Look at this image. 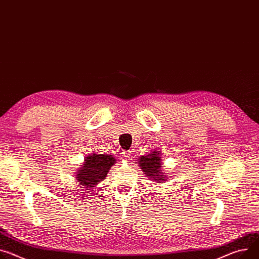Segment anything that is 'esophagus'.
I'll return each mask as SVG.
<instances>
[{"instance_id": "obj_1", "label": "esophagus", "mask_w": 259, "mask_h": 259, "mask_svg": "<svg viewBox=\"0 0 259 259\" xmlns=\"http://www.w3.org/2000/svg\"><path fill=\"white\" fill-rule=\"evenodd\" d=\"M134 156H135V153H134V151H132V150H125V151L123 152V157L125 158V160H127V161L133 160Z\"/></svg>"}]
</instances>
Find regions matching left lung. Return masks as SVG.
<instances>
[{
    "mask_svg": "<svg viewBox=\"0 0 259 259\" xmlns=\"http://www.w3.org/2000/svg\"><path fill=\"white\" fill-rule=\"evenodd\" d=\"M160 154L157 152H152V154L148 155V156H142L139 162H140V167L143 170V172L151 177V180H153V182H163V180L161 178V158H160ZM166 178V177H165Z\"/></svg>",
    "mask_w": 259,
    "mask_h": 259,
    "instance_id": "1",
    "label": "left lung"
}]
</instances>
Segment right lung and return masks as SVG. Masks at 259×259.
<instances>
[{
  "instance_id": "1",
  "label": "right lung",
  "mask_w": 259,
  "mask_h": 259,
  "mask_svg": "<svg viewBox=\"0 0 259 259\" xmlns=\"http://www.w3.org/2000/svg\"><path fill=\"white\" fill-rule=\"evenodd\" d=\"M86 157L84 166L77 171L76 175L78 184L84 186V189L94 187L96 183L102 182L116 161L109 154H90Z\"/></svg>"
}]
</instances>
